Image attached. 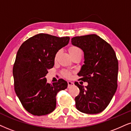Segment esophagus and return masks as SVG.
<instances>
[{
	"label": "esophagus",
	"instance_id": "34e87169",
	"mask_svg": "<svg viewBox=\"0 0 131 131\" xmlns=\"http://www.w3.org/2000/svg\"><path fill=\"white\" fill-rule=\"evenodd\" d=\"M68 87L69 88V87L72 86H74V83L73 82H70V81H68Z\"/></svg>",
	"mask_w": 131,
	"mask_h": 131
}]
</instances>
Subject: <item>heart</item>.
I'll return each instance as SVG.
<instances>
[{
  "instance_id": "b5f03b06",
  "label": "heart",
  "mask_w": 131,
  "mask_h": 131,
  "mask_svg": "<svg viewBox=\"0 0 131 131\" xmlns=\"http://www.w3.org/2000/svg\"><path fill=\"white\" fill-rule=\"evenodd\" d=\"M69 52L70 55H73V54H77V53H80L81 52L82 53V51L81 49L79 48V47H77V46H71L70 48L69 49ZM59 52H58L56 56H58ZM63 75L65 77H69L71 76V72L69 71H67V70H64L63 71Z\"/></svg>"
}]
</instances>
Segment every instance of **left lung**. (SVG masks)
Wrapping results in <instances>:
<instances>
[{
  "label": "left lung",
  "mask_w": 131,
  "mask_h": 131,
  "mask_svg": "<svg viewBox=\"0 0 131 131\" xmlns=\"http://www.w3.org/2000/svg\"><path fill=\"white\" fill-rule=\"evenodd\" d=\"M74 46L84 52V64L78 75L88 85L74 84L80 89L75 98L79 111L89 114L105 110L116 92L118 63L115 51L108 43L96 34L77 36L71 39Z\"/></svg>",
  "instance_id": "left-lung-1"
}]
</instances>
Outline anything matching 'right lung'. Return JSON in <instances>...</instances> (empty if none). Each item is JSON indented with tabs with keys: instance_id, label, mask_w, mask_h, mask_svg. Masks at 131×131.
Listing matches in <instances>:
<instances>
[{
	"instance_id": "right-lung-1",
	"label": "right lung",
	"mask_w": 131,
	"mask_h": 131,
	"mask_svg": "<svg viewBox=\"0 0 131 131\" xmlns=\"http://www.w3.org/2000/svg\"><path fill=\"white\" fill-rule=\"evenodd\" d=\"M69 39L40 33L26 40L17 51L13 69L15 92L24 108L32 115L52 112L56 107L57 94L67 88L63 79L51 85L45 76L48 69L54 67L57 52Z\"/></svg>"
}]
</instances>
